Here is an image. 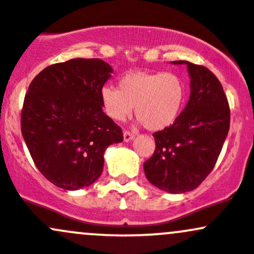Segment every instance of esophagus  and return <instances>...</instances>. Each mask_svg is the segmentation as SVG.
I'll return each instance as SVG.
<instances>
[{"mask_svg": "<svg viewBox=\"0 0 254 254\" xmlns=\"http://www.w3.org/2000/svg\"><path fill=\"white\" fill-rule=\"evenodd\" d=\"M134 137H135V134L133 132H130V130H127V129L124 130L125 142H129V140H132Z\"/></svg>", "mask_w": 254, "mask_h": 254, "instance_id": "obj_1", "label": "esophagus"}]
</instances>
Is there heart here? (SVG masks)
<instances>
[{
    "label": "heart",
    "instance_id": "b5f03b06",
    "mask_svg": "<svg viewBox=\"0 0 254 254\" xmlns=\"http://www.w3.org/2000/svg\"><path fill=\"white\" fill-rule=\"evenodd\" d=\"M186 93L184 79L176 73L138 70L120 78L117 88H101L100 100L105 114L114 121H125L135 105V115L144 126L160 130L180 116Z\"/></svg>",
    "mask_w": 254,
    "mask_h": 254
}]
</instances>
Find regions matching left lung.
Instances as JSON below:
<instances>
[{
  "label": "left lung",
  "instance_id": "1",
  "mask_svg": "<svg viewBox=\"0 0 254 254\" xmlns=\"http://www.w3.org/2000/svg\"><path fill=\"white\" fill-rule=\"evenodd\" d=\"M190 96L171 126L154 133L155 150L144 163L150 184L169 193L197 188L215 166L230 128L224 89L210 69L188 61Z\"/></svg>",
  "mask_w": 254,
  "mask_h": 254
}]
</instances>
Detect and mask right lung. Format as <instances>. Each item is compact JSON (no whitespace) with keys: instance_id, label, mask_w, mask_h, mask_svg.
Listing matches in <instances>:
<instances>
[{"instance_id":"1","label":"right lung","mask_w":254,"mask_h":254,"mask_svg":"<svg viewBox=\"0 0 254 254\" xmlns=\"http://www.w3.org/2000/svg\"><path fill=\"white\" fill-rule=\"evenodd\" d=\"M111 73L100 59H73L46 67L31 80L22 134L35 166L57 187L75 190L95 182L106 148L124 140L100 100Z\"/></svg>"}]
</instances>
